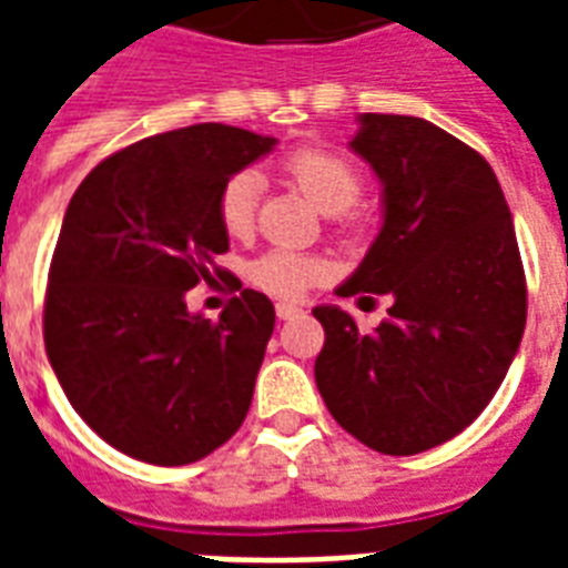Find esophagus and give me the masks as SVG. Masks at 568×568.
Returning a JSON list of instances; mask_svg holds the SVG:
<instances>
[{
    "label": "esophagus",
    "mask_w": 568,
    "mask_h": 568,
    "mask_svg": "<svg viewBox=\"0 0 568 568\" xmlns=\"http://www.w3.org/2000/svg\"><path fill=\"white\" fill-rule=\"evenodd\" d=\"M301 306H294V303H276V318L280 321H292L301 315Z\"/></svg>",
    "instance_id": "obj_1"
}]
</instances>
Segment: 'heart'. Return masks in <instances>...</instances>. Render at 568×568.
I'll use <instances>...</instances> for the list:
<instances>
[{"instance_id":"b5f03b06","label":"heart","mask_w":568,"mask_h":568,"mask_svg":"<svg viewBox=\"0 0 568 568\" xmlns=\"http://www.w3.org/2000/svg\"><path fill=\"white\" fill-rule=\"evenodd\" d=\"M283 173L285 180L310 196L324 214L347 212L363 191V182L345 159H338L327 150H315V146H303V150L285 155ZM258 191H262V182L253 171L232 173L230 180L223 182L221 194H217V217H221L226 235L244 239L253 230ZM247 276L262 292L294 301L327 276V265L310 253L274 247L250 262Z\"/></svg>"}]
</instances>
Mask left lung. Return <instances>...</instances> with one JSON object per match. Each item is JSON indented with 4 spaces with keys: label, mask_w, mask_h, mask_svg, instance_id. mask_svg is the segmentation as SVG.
Instances as JSON below:
<instances>
[{
    "label": "left lung",
    "mask_w": 568,
    "mask_h": 568,
    "mask_svg": "<svg viewBox=\"0 0 568 568\" xmlns=\"http://www.w3.org/2000/svg\"><path fill=\"white\" fill-rule=\"evenodd\" d=\"M351 150L383 185V226L336 294L392 306L372 333L315 306V383L351 436L409 457L466 430L507 377L528 318L525 267L501 185L471 146L422 118L363 114Z\"/></svg>",
    "instance_id": "1"
}]
</instances>
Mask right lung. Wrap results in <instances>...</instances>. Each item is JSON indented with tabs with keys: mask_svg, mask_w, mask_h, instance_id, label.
I'll list each match as a JSON object with an SVG mask.
<instances>
[{
	"mask_svg": "<svg viewBox=\"0 0 568 568\" xmlns=\"http://www.w3.org/2000/svg\"><path fill=\"white\" fill-rule=\"evenodd\" d=\"M274 146L196 123L109 155L75 189L49 265L43 342L67 400L111 448L189 466L244 422L274 303L244 288L209 321L191 315L185 292L230 250L221 185Z\"/></svg>",
	"mask_w": 568,
	"mask_h": 568,
	"instance_id": "add662e5",
	"label": "right lung"
}]
</instances>
